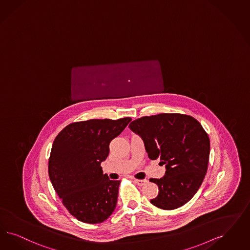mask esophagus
Listing matches in <instances>:
<instances>
[{
	"instance_id": "34e87169",
	"label": "esophagus",
	"mask_w": 250,
	"mask_h": 250,
	"mask_svg": "<svg viewBox=\"0 0 250 250\" xmlns=\"http://www.w3.org/2000/svg\"><path fill=\"white\" fill-rule=\"evenodd\" d=\"M134 182H135L137 185H138L139 187H142V186L146 185V183L147 182V180H146V179H144V180H141V179H135Z\"/></svg>"
}]
</instances>
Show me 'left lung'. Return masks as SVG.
<instances>
[{
    "label": "left lung",
    "mask_w": 250,
    "mask_h": 250,
    "mask_svg": "<svg viewBox=\"0 0 250 250\" xmlns=\"http://www.w3.org/2000/svg\"><path fill=\"white\" fill-rule=\"evenodd\" d=\"M129 128L143 139L150 160L165 164L163 178H150L159 194L150 202L163 209L185 205L204 180L209 158V138L200 123L190 115L160 113L131 122Z\"/></svg>",
    "instance_id": "8db88e82"
}]
</instances>
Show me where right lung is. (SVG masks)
<instances>
[{"instance_id":"add662e5","label":"right lung","mask_w":250,"mask_h":250,"mask_svg":"<svg viewBox=\"0 0 250 250\" xmlns=\"http://www.w3.org/2000/svg\"><path fill=\"white\" fill-rule=\"evenodd\" d=\"M130 117L72 123L57 135L49 159V176L63 206L78 221L100 224L115 208L120 181L110 180L101 164L109 145Z\"/></svg>"}]
</instances>
